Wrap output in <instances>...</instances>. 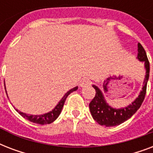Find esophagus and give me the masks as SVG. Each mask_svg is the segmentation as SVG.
<instances>
[{"label": "esophagus", "mask_w": 153, "mask_h": 153, "mask_svg": "<svg viewBox=\"0 0 153 153\" xmlns=\"http://www.w3.org/2000/svg\"><path fill=\"white\" fill-rule=\"evenodd\" d=\"M91 84V82L90 79H83L81 81V83H80V86L81 87H85L86 86H90Z\"/></svg>", "instance_id": "obj_1"}]
</instances>
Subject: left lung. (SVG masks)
Masks as SVG:
<instances>
[{"mask_svg": "<svg viewBox=\"0 0 153 153\" xmlns=\"http://www.w3.org/2000/svg\"><path fill=\"white\" fill-rule=\"evenodd\" d=\"M137 59L140 62H145L146 74H145V80H144L142 90L140 91L137 98L133 102H132L131 104L126 107L118 108V109L110 106L106 102L104 94L100 89L95 85L92 86L95 89L96 94L95 97L89 105V107H90V110H91L93 118L101 126L111 127V126H116L123 123L128 119L130 118L137 111V109L140 108L143 101L145 99L147 83L149 81V62L148 59L145 49L140 43H138L137 44ZM104 90L105 91H108L106 86H104Z\"/></svg>", "mask_w": 153, "mask_h": 153, "instance_id": "obj_1", "label": "left lung"}]
</instances>
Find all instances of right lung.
I'll return each instance as SVG.
<instances>
[{
  "label": "right lung",
  "mask_w": 153,
  "mask_h": 153,
  "mask_svg": "<svg viewBox=\"0 0 153 153\" xmlns=\"http://www.w3.org/2000/svg\"><path fill=\"white\" fill-rule=\"evenodd\" d=\"M4 88H5V85H4ZM6 89V88H5ZM78 90V86H75L74 88L71 89L69 91H67V93L65 94L64 96L61 98V100L58 102V104L55 105V107L51 110V111L46 113V114H40V115H33V114H27L23 112L19 111L17 109H16V110L19 113V114L25 117V119H27L28 121H32L33 123L40 124V125H46V124H51L53 121H55L58 118V117L59 116L60 113L62 111V107L64 105V102L66 101V98H67V96L69 95L70 94L74 92V91ZM7 94V91H6Z\"/></svg>",
  "instance_id": "right-lung-1"
}]
</instances>
